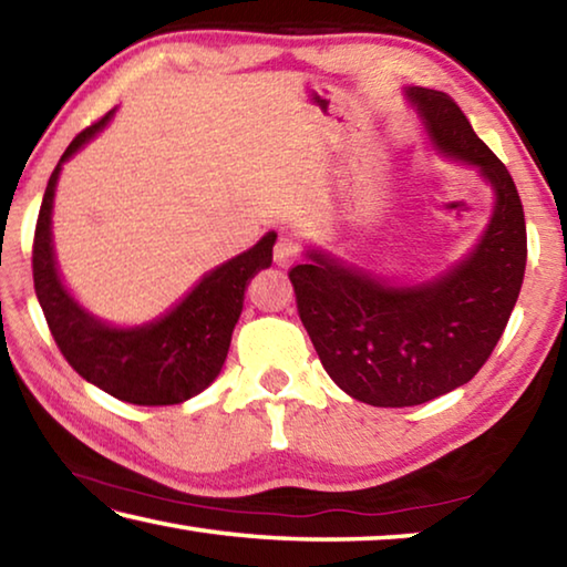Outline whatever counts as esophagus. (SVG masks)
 <instances>
[{"mask_svg":"<svg viewBox=\"0 0 567 567\" xmlns=\"http://www.w3.org/2000/svg\"><path fill=\"white\" fill-rule=\"evenodd\" d=\"M297 255H300V245H297V239L292 235H280V239H277L275 245V265L282 267V270H287V267H292Z\"/></svg>","mask_w":567,"mask_h":567,"instance_id":"obj_1","label":"esophagus"}]
</instances>
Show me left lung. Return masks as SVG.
<instances>
[{"label": "left lung", "mask_w": 567, "mask_h": 567, "mask_svg": "<svg viewBox=\"0 0 567 567\" xmlns=\"http://www.w3.org/2000/svg\"><path fill=\"white\" fill-rule=\"evenodd\" d=\"M402 92L430 145L493 189V213L463 260L433 277L388 280L318 245L292 267L297 312L324 372L375 408L422 405L473 380L511 320L527 257L511 172L445 92Z\"/></svg>", "instance_id": "obj_1"}]
</instances>
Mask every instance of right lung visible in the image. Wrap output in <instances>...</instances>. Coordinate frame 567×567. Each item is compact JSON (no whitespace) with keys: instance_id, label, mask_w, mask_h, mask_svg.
<instances>
[{"instance_id":"obj_1","label":"right lung","mask_w":567,"mask_h":567,"mask_svg":"<svg viewBox=\"0 0 567 567\" xmlns=\"http://www.w3.org/2000/svg\"><path fill=\"white\" fill-rule=\"evenodd\" d=\"M114 112L117 110L76 134L47 182L32 249L37 300L56 348L84 380L132 405H179L217 380L243 315L247 285L272 265L277 233H267L257 245L205 272L182 300L155 320L112 324L90 312L64 285L56 265L54 192L64 162L90 145Z\"/></svg>"}]
</instances>
